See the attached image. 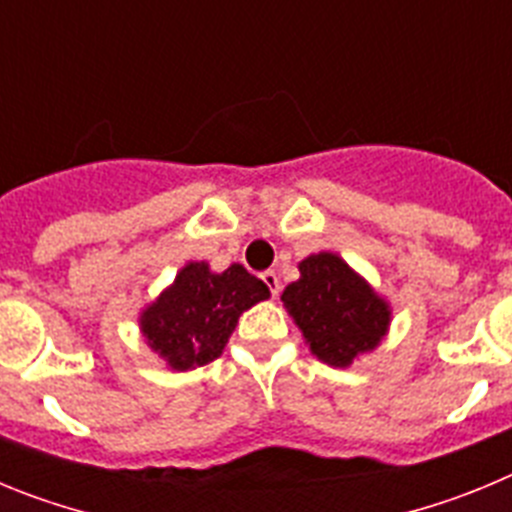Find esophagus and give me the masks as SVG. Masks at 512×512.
<instances>
[{
    "instance_id": "esophagus-1",
    "label": "esophagus",
    "mask_w": 512,
    "mask_h": 512,
    "mask_svg": "<svg viewBox=\"0 0 512 512\" xmlns=\"http://www.w3.org/2000/svg\"><path fill=\"white\" fill-rule=\"evenodd\" d=\"M261 279H264V284H266V287H269L271 297H277L279 289H282V284H279V277H277V271H264V274H261Z\"/></svg>"
}]
</instances>
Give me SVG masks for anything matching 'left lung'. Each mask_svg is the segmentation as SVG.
<instances>
[{
    "mask_svg": "<svg viewBox=\"0 0 512 512\" xmlns=\"http://www.w3.org/2000/svg\"><path fill=\"white\" fill-rule=\"evenodd\" d=\"M282 302L312 354L341 369L374 351L392 320L390 302L330 251L300 261V279L287 284Z\"/></svg>",
    "mask_w": 512,
    "mask_h": 512,
    "instance_id": "obj_1",
    "label": "left lung"
}]
</instances>
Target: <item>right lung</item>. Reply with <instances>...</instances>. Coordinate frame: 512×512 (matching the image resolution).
<instances>
[{
    "label": "right lung",
    "mask_w": 512,
    "mask_h": 512,
    "mask_svg": "<svg viewBox=\"0 0 512 512\" xmlns=\"http://www.w3.org/2000/svg\"><path fill=\"white\" fill-rule=\"evenodd\" d=\"M261 300H269V287L241 264L217 274L207 261H189L140 312V333L171 369L187 372L223 354L238 318Z\"/></svg>",
    "instance_id": "right-lung-1"
}]
</instances>
